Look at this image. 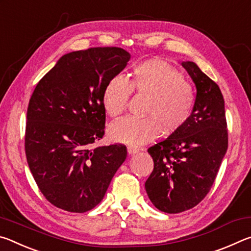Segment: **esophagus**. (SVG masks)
Masks as SVG:
<instances>
[{
	"mask_svg": "<svg viewBox=\"0 0 251 251\" xmlns=\"http://www.w3.org/2000/svg\"><path fill=\"white\" fill-rule=\"evenodd\" d=\"M127 151H128L129 155H134V154H136V152L139 151V148L136 146H133V145H129V146H127Z\"/></svg>",
	"mask_w": 251,
	"mask_h": 251,
	"instance_id": "1",
	"label": "esophagus"
}]
</instances>
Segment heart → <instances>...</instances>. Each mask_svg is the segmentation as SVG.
I'll use <instances>...</instances> for the list:
<instances>
[{"instance_id":"b5f03b06","label":"heart","mask_w":251,"mask_h":251,"mask_svg":"<svg viewBox=\"0 0 251 251\" xmlns=\"http://www.w3.org/2000/svg\"><path fill=\"white\" fill-rule=\"evenodd\" d=\"M133 90L150 97L147 117H126L113 123L108 135L114 142L141 145L157 138L163 130L176 133L192 117L196 100L194 88L164 59H150L136 66L129 82L121 75L110 78L103 91L105 112L113 118L122 115Z\"/></svg>"}]
</instances>
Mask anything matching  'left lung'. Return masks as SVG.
I'll use <instances>...</instances> for the list:
<instances>
[{"instance_id": "8db88e82", "label": "left lung", "mask_w": 251, "mask_h": 251, "mask_svg": "<svg viewBox=\"0 0 251 251\" xmlns=\"http://www.w3.org/2000/svg\"><path fill=\"white\" fill-rule=\"evenodd\" d=\"M196 86L193 114L180 130L148 148L154 171L145 182L157 209L178 214L209 193L228 148L225 100L220 88L194 62H181Z\"/></svg>"}]
</instances>
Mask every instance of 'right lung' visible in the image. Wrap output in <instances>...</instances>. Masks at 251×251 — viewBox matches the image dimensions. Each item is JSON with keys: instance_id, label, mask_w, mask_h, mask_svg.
Here are the masks:
<instances>
[{"instance_id": "1", "label": "right lung", "mask_w": 251, "mask_h": 251, "mask_svg": "<svg viewBox=\"0 0 251 251\" xmlns=\"http://www.w3.org/2000/svg\"><path fill=\"white\" fill-rule=\"evenodd\" d=\"M129 58L121 48L67 53L33 92L25 154L41 193L57 208L70 212L93 209L126 159V146L121 144L92 145L105 133L104 88Z\"/></svg>"}]
</instances>
